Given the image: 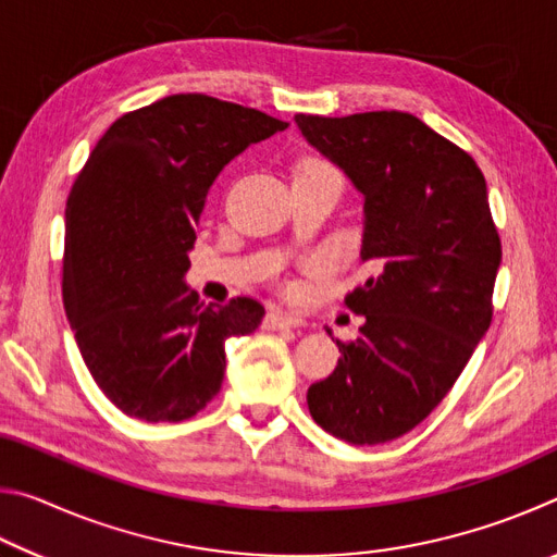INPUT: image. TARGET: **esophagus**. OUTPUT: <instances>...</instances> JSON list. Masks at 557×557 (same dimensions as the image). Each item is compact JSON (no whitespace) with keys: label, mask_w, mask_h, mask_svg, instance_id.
<instances>
[{"label":"esophagus","mask_w":557,"mask_h":557,"mask_svg":"<svg viewBox=\"0 0 557 557\" xmlns=\"http://www.w3.org/2000/svg\"><path fill=\"white\" fill-rule=\"evenodd\" d=\"M305 324V319L282 312H268L265 319H262V326H265L268 332H277V329H301Z\"/></svg>","instance_id":"obj_1"}]
</instances>
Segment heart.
Listing matches in <instances>:
<instances>
[{"label":"heart","instance_id":"heart-1","mask_svg":"<svg viewBox=\"0 0 557 557\" xmlns=\"http://www.w3.org/2000/svg\"><path fill=\"white\" fill-rule=\"evenodd\" d=\"M297 174H336V169L326 162V159H319V157H305L297 166Z\"/></svg>","mask_w":557,"mask_h":557}]
</instances>
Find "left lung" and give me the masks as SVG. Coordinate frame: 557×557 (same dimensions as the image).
Listing matches in <instances>:
<instances>
[{
    "mask_svg": "<svg viewBox=\"0 0 557 557\" xmlns=\"http://www.w3.org/2000/svg\"><path fill=\"white\" fill-rule=\"evenodd\" d=\"M307 143L363 194L361 260L375 275L346 295L363 314L329 379L309 385L319 428L381 445L437 408L492 324L502 240L482 169L410 112L295 115Z\"/></svg>",
    "mask_w": 557,
    "mask_h": 557,
    "instance_id": "8db88e82",
    "label": "left lung"
}]
</instances>
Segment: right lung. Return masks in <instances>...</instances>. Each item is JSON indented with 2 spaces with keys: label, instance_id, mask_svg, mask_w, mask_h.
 Listing matches in <instances>:
<instances>
[{
  "label": "right lung",
  "instance_id": "add662e5",
  "mask_svg": "<svg viewBox=\"0 0 557 557\" xmlns=\"http://www.w3.org/2000/svg\"><path fill=\"white\" fill-rule=\"evenodd\" d=\"M287 127L201 92L132 110L98 139L65 203L63 307L92 381L129 418L182 422L221 391L225 338L265 307H203L186 287L215 176Z\"/></svg>",
  "mask_w": 557,
  "mask_h": 557
}]
</instances>
